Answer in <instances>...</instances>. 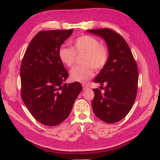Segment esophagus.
<instances>
[{"mask_svg":"<svg viewBox=\"0 0 160 160\" xmlns=\"http://www.w3.org/2000/svg\"><path fill=\"white\" fill-rule=\"evenodd\" d=\"M82 88H83V89L84 90H85V89H88V88H89V85H88V84H82Z\"/></svg>","mask_w":160,"mask_h":160,"instance_id":"obj_1","label":"esophagus"}]
</instances>
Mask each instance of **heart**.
I'll return each instance as SVG.
<instances>
[{"label": "heart", "instance_id": "1", "mask_svg": "<svg viewBox=\"0 0 160 160\" xmlns=\"http://www.w3.org/2000/svg\"><path fill=\"white\" fill-rule=\"evenodd\" d=\"M71 47L62 46L58 50V57L64 65L71 68L76 62V56H81L82 65L71 69L70 78L74 82H85L94 76L93 69L99 71L106 67L109 58V50L98 38L82 35L73 40Z\"/></svg>", "mask_w": 160, "mask_h": 160}]
</instances>
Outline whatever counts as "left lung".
Segmentation results:
<instances>
[{
  "label": "left lung",
  "instance_id": "8db88e82",
  "mask_svg": "<svg viewBox=\"0 0 160 160\" xmlns=\"http://www.w3.org/2000/svg\"><path fill=\"white\" fill-rule=\"evenodd\" d=\"M88 32L101 36L106 41L109 58L94 82L104 84V93L93 89L92 108L95 115L108 124L126 117L133 105L138 92V69L127 42L120 34L108 28L89 29Z\"/></svg>",
  "mask_w": 160,
  "mask_h": 160
}]
</instances>
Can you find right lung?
<instances>
[{
	"label": "right lung",
	"instance_id": "1",
	"mask_svg": "<svg viewBox=\"0 0 160 160\" xmlns=\"http://www.w3.org/2000/svg\"><path fill=\"white\" fill-rule=\"evenodd\" d=\"M73 29L47 30L33 37L22 58L21 98L36 120L53 127L69 116L82 91L81 84H62L69 76L58 57L61 45Z\"/></svg>",
	"mask_w": 160,
	"mask_h": 160
}]
</instances>
